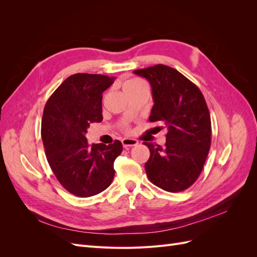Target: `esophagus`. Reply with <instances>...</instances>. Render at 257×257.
Returning a JSON list of instances; mask_svg holds the SVG:
<instances>
[{
  "label": "esophagus",
  "instance_id": "34e87169",
  "mask_svg": "<svg viewBox=\"0 0 257 257\" xmlns=\"http://www.w3.org/2000/svg\"><path fill=\"white\" fill-rule=\"evenodd\" d=\"M122 145L124 148H127V147H134L138 145V141L133 138H123L122 139Z\"/></svg>",
  "mask_w": 257,
  "mask_h": 257
}]
</instances>
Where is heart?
Instances as JSON below:
<instances>
[{"label": "heart", "mask_w": 257, "mask_h": 257, "mask_svg": "<svg viewBox=\"0 0 257 257\" xmlns=\"http://www.w3.org/2000/svg\"><path fill=\"white\" fill-rule=\"evenodd\" d=\"M142 84H146L143 80L138 79V78H132L126 80L123 84V90H127V89H132V88H135L138 87V85H142Z\"/></svg>", "instance_id": "heart-1"}]
</instances>
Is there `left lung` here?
<instances>
[{
    "label": "left lung",
    "mask_w": 257,
    "mask_h": 257,
    "mask_svg": "<svg viewBox=\"0 0 257 257\" xmlns=\"http://www.w3.org/2000/svg\"><path fill=\"white\" fill-rule=\"evenodd\" d=\"M149 81L154 105L149 120L164 124V147L145 143L150 158L145 164L149 180L167 192L184 191L197 180L211 146V119L197 85L177 69L158 64L136 69Z\"/></svg>",
    "instance_id": "1"
}]
</instances>
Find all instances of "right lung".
<instances>
[{
	"label": "right lung",
	"instance_id": "right-lung-1",
	"mask_svg": "<svg viewBox=\"0 0 257 257\" xmlns=\"http://www.w3.org/2000/svg\"><path fill=\"white\" fill-rule=\"evenodd\" d=\"M114 77L74 74L52 93L42 120L46 157L59 182L69 193L90 197L112 182L113 163L122 144L89 145L85 133L93 122H102L103 92Z\"/></svg>",
	"mask_w": 257,
	"mask_h": 257
}]
</instances>
